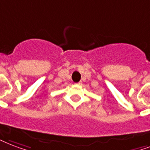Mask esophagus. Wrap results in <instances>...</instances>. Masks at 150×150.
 <instances>
[{"mask_svg": "<svg viewBox=\"0 0 150 150\" xmlns=\"http://www.w3.org/2000/svg\"><path fill=\"white\" fill-rule=\"evenodd\" d=\"M77 85H81V83H78Z\"/></svg>", "mask_w": 150, "mask_h": 150, "instance_id": "34e87169", "label": "esophagus"}]
</instances>
